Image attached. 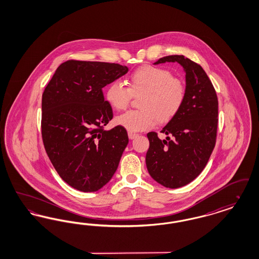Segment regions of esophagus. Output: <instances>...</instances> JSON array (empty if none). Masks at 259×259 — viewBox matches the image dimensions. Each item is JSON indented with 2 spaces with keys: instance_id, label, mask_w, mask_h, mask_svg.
Instances as JSON below:
<instances>
[{
  "instance_id": "obj_1",
  "label": "esophagus",
  "mask_w": 259,
  "mask_h": 259,
  "mask_svg": "<svg viewBox=\"0 0 259 259\" xmlns=\"http://www.w3.org/2000/svg\"><path fill=\"white\" fill-rule=\"evenodd\" d=\"M128 137H129V139L133 140V139H135V138L138 137V134L137 133H133V132H128Z\"/></svg>"
}]
</instances>
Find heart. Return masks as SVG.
<instances>
[{
	"label": "heart",
	"instance_id": "heart-1",
	"mask_svg": "<svg viewBox=\"0 0 259 259\" xmlns=\"http://www.w3.org/2000/svg\"><path fill=\"white\" fill-rule=\"evenodd\" d=\"M129 87L113 80L106 89V100L116 111L126 110L133 96L142 95L140 110H132L116 117V122L130 132L151 129L167 122L182 110L186 98L185 81L168 69L146 65L128 77Z\"/></svg>",
	"mask_w": 259,
	"mask_h": 259
}]
</instances>
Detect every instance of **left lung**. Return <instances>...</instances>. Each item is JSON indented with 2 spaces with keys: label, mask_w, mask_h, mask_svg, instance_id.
I'll use <instances>...</instances> for the list:
<instances>
[{
  "label": "left lung",
  "mask_w": 259,
  "mask_h": 259,
  "mask_svg": "<svg viewBox=\"0 0 259 259\" xmlns=\"http://www.w3.org/2000/svg\"><path fill=\"white\" fill-rule=\"evenodd\" d=\"M178 62L185 71L186 98L180 112L162 129L160 140L149 132L146 163L158 184L178 188L191 183L206 167L217 142L219 101L203 68L184 55H169L154 64Z\"/></svg>",
  "instance_id": "obj_1"
}]
</instances>
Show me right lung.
Listing matches in <instances>:
<instances>
[{
	"mask_svg": "<svg viewBox=\"0 0 259 259\" xmlns=\"http://www.w3.org/2000/svg\"><path fill=\"white\" fill-rule=\"evenodd\" d=\"M128 68L116 63L68 60L62 63L41 99V138L56 172L68 185L93 192L110 182L129 140L113 117L103 87Z\"/></svg>",
	"mask_w": 259,
	"mask_h": 259,
	"instance_id": "1",
	"label": "right lung"
}]
</instances>
